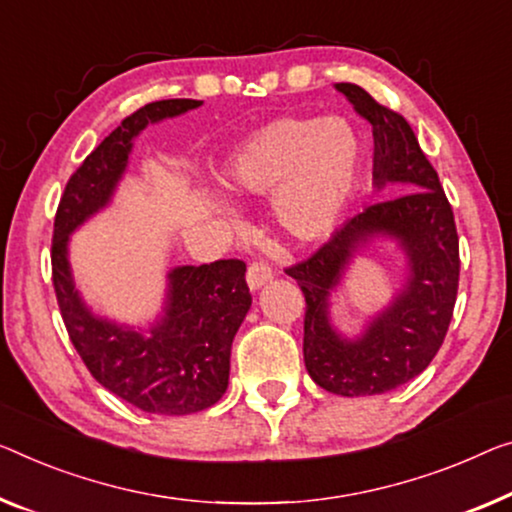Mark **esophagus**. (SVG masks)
Returning a JSON list of instances; mask_svg holds the SVG:
<instances>
[{"label": "esophagus", "instance_id": "esophagus-1", "mask_svg": "<svg viewBox=\"0 0 512 512\" xmlns=\"http://www.w3.org/2000/svg\"><path fill=\"white\" fill-rule=\"evenodd\" d=\"M273 278V269L266 262H253L248 266L246 280L250 289H259Z\"/></svg>", "mask_w": 512, "mask_h": 512}]
</instances>
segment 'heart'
Listing matches in <instances>:
<instances>
[{
    "label": "heart",
    "instance_id": "1",
    "mask_svg": "<svg viewBox=\"0 0 512 512\" xmlns=\"http://www.w3.org/2000/svg\"><path fill=\"white\" fill-rule=\"evenodd\" d=\"M363 142L342 117H280L227 158L220 181L234 197H271L273 216L296 239H317L338 223L354 193ZM236 223V211L213 200Z\"/></svg>",
    "mask_w": 512,
    "mask_h": 512
}]
</instances>
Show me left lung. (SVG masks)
Returning <instances> with one entry per match:
<instances>
[{
  "instance_id": "obj_1",
  "label": "left lung",
  "mask_w": 512,
  "mask_h": 512,
  "mask_svg": "<svg viewBox=\"0 0 512 512\" xmlns=\"http://www.w3.org/2000/svg\"><path fill=\"white\" fill-rule=\"evenodd\" d=\"M335 89L372 126L375 188L395 186L402 195L379 200L349 218L315 255L289 266L287 276L299 282L305 296L303 361L308 375L324 391L358 398L407 384L437 356L457 299L460 239L437 170L407 119L352 82H338ZM379 235L399 241L410 276L358 339H345L330 324V292L351 257Z\"/></svg>"
}]
</instances>
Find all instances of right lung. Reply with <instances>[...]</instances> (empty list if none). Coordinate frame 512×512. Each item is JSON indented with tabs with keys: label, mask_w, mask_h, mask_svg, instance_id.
Masks as SVG:
<instances>
[{
	"label": "right lung",
	"mask_w": 512,
	"mask_h": 512,
	"mask_svg": "<svg viewBox=\"0 0 512 512\" xmlns=\"http://www.w3.org/2000/svg\"><path fill=\"white\" fill-rule=\"evenodd\" d=\"M193 98L149 103L91 151L61 195L52 236V282L68 338L98 384L147 414L186 416L209 409L227 391L232 340L253 296L241 259L177 266L167 273L163 315L147 333L91 312L73 282L68 236L105 209L149 124L200 108Z\"/></svg>",
	"instance_id": "add662e5"
}]
</instances>
